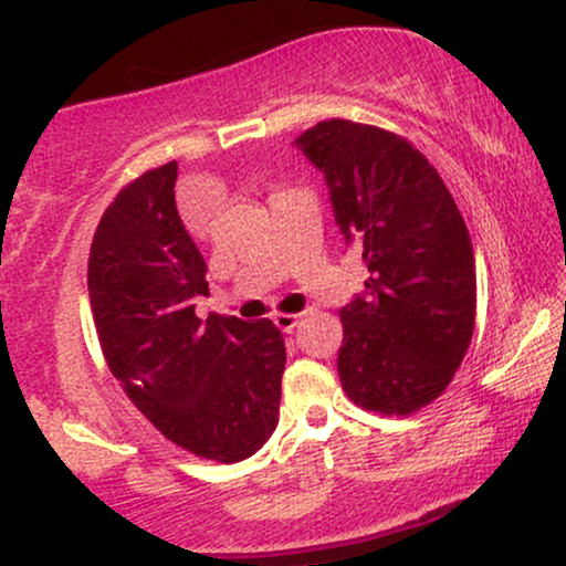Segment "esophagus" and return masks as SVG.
Wrapping results in <instances>:
<instances>
[{"label":"esophagus","mask_w":566,"mask_h":566,"mask_svg":"<svg viewBox=\"0 0 566 566\" xmlns=\"http://www.w3.org/2000/svg\"><path fill=\"white\" fill-rule=\"evenodd\" d=\"M274 324L279 329H282V333H292V329L301 324V314H276Z\"/></svg>","instance_id":"34e87169"}]
</instances>
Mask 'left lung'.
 Wrapping results in <instances>:
<instances>
[{
  "label": "left lung",
  "instance_id": "8db88e82",
  "mask_svg": "<svg viewBox=\"0 0 566 566\" xmlns=\"http://www.w3.org/2000/svg\"><path fill=\"white\" fill-rule=\"evenodd\" d=\"M295 146L324 172L337 229L369 271L365 292L340 308L343 391L380 415L418 412L471 346L476 265L465 220L431 161L399 135L329 119Z\"/></svg>",
  "mask_w": 566,
  "mask_h": 566
}]
</instances>
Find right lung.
<instances>
[{
  "mask_svg": "<svg viewBox=\"0 0 566 566\" xmlns=\"http://www.w3.org/2000/svg\"><path fill=\"white\" fill-rule=\"evenodd\" d=\"M178 161L143 172L103 212L87 290L103 356L172 444L239 463L279 423L284 337L271 319L193 314L207 263L175 207Z\"/></svg>",
  "mask_w": 566,
  "mask_h": 566,
  "instance_id": "1",
  "label": "right lung"
}]
</instances>
